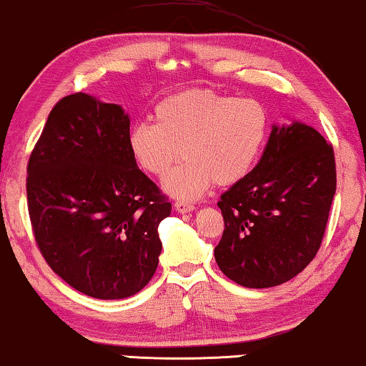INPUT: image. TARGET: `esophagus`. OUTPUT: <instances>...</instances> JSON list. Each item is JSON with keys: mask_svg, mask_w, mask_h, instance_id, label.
<instances>
[{"mask_svg": "<svg viewBox=\"0 0 366 366\" xmlns=\"http://www.w3.org/2000/svg\"><path fill=\"white\" fill-rule=\"evenodd\" d=\"M174 209L178 211V213H192V211L194 209V204L189 203V201H184V199H178L174 201Z\"/></svg>", "mask_w": 366, "mask_h": 366, "instance_id": "esophagus-1", "label": "esophagus"}]
</instances>
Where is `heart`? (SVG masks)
<instances>
[{"mask_svg": "<svg viewBox=\"0 0 366 366\" xmlns=\"http://www.w3.org/2000/svg\"><path fill=\"white\" fill-rule=\"evenodd\" d=\"M267 132V114L252 99L206 89L170 95L155 107V124L139 122L129 132V150L142 172L163 178L182 199H196L214 182L224 187L251 172Z\"/></svg>", "mask_w": 366, "mask_h": 366, "instance_id": "obj_1", "label": "heart"}]
</instances>
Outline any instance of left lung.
<instances>
[{
	"instance_id": "1",
	"label": "left lung",
	"mask_w": 366,
	"mask_h": 366,
	"mask_svg": "<svg viewBox=\"0 0 366 366\" xmlns=\"http://www.w3.org/2000/svg\"><path fill=\"white\" fill-rule=\"evenodd\" d=\"M335 189V155L324 137L300 122L274 125L257 165L218 201L221 271L251 289L295 277L320 249Z\"/></svg>"
}]
</instances>
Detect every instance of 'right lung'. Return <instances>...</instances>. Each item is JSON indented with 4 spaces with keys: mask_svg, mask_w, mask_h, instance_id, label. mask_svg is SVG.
I'll return each mask as SVG.
<instances>
[{
    "mask_svg": "<svg viewBox=\"0 0 366 366\" xmlns=\"http://www.w3.org/2000/svg\"><path fill=\"white\" fill-rule=\"evenodd\" d=\"M117 104L72 94L52 107L28 162L34 239L47 266L89 297L140 292L158 266V224L172 213L129 150Z\"/></svg>",
    "mask_w": 366,
    "mask_h": 366,
    "instance_id": "add662e5",
    "label": "right lung"
}]
</instances>
